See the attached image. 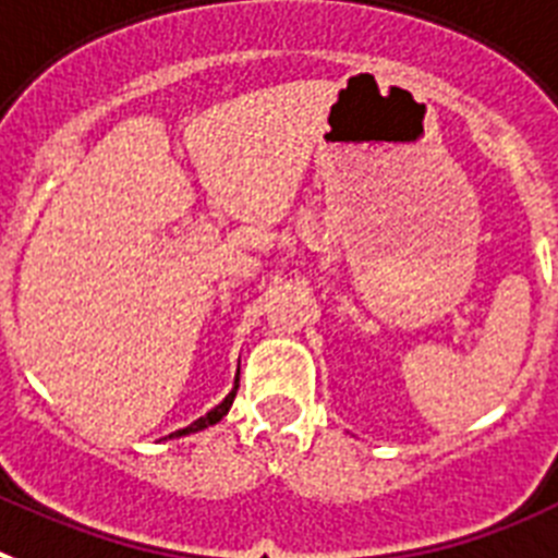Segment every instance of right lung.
Segmentation results:
<instances>
[{
  "label": "right lung",
  "mask_w": 558,
  "mask_h": 558,
  "mask_svg": "<svg viewBox=\"0 0 558 558\" xmlns=\"http://www.w3.org/2000/svg\"><path fill=\"white\" fill-rule=\"evenodd\" d=\"M235 393H239V373H235V381H232V390L225 396V401H221V404H216V407H213V410H210V413H205V415H202V418H196V421H193V424H187L185 429H177V433H171V435H168V438H182V435L202 433V429H207V426L219 424V421L225 418L227 413H230L232 401H235Z\"/></svg>",
  "instance_id": "obj_1"
}]
</instances>
